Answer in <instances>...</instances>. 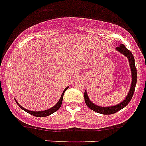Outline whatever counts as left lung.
I'll return each mask as SVG.
<instances>
[{"label": "left lung", "mask_w": 146, "mask_h": 146, "mask_svg": "<svg viewBox=\"0 0 146 146\" xmlns=\"http://www.w3.org/2000/svg\"><path fill=\"white\" fill-rule=\"evenodd\" d=\"M116 49L128 58V61L129 62V66H130L131 69V74H132V83H131L129 93H128L127 96L125 98V99L121 101L120 104L113 106L102 107L96 105L89 99L88 93H87L86 91H85V95H84L85 101L88 108H90L91 110L97 112V113H101V114H113V113H115L116 112L122 109L123 108H125L129 104L130 100L132 99V96L134 94L135 89L136 82H137V69H136L135 64L134 56H133L132 53H131V51H129L125 47V45H124L123 44H120L118 47L116 48Z\"/></svg>", "instance_id": "8db88e82"}]
</instances>
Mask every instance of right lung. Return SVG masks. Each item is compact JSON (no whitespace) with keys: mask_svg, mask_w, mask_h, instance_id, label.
<instances>
[{"mask_svg":"<svg viewBox=\"0 0 146 146\" xmlns=\"http://www.w3.org/2000/svg\"><path fill=\"white\" fill-rule=\"evenodd\" d=\"M68 88L69 87H67V88H66L65 89H64V90L63 91L62 94H61V98H60L59 101L57 102V104H56L55 106H53L52 108H50V109H47V110H45V111H29V110H27V109H25L24 107H22L21 106H20L19 104V103L17 102V100L15 99V101L17 102V104H18L19 106L21 108L22 110L25 111L26 112H27V113H30L31 115H33V116H35V117H47V116H49V115L52 114V113H53L54 112H56V111H58V109H60V107H61V104H62V101H63V97H64V92L66 91V90L68 89Z\"/></svg>","mask_w":146,"mask_h":146,"instance_id":"right-lung-1","label":"right lung"}]
</instances>
